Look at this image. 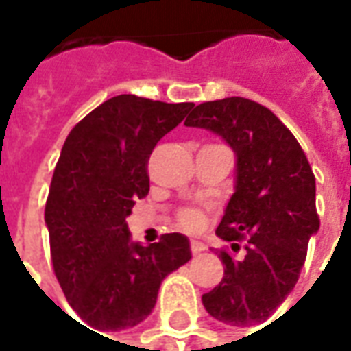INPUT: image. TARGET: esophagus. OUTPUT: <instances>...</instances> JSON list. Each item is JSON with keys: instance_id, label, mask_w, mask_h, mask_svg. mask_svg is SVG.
<instances>
[{"instance_id": "1", "label": "esophagus", "mask_w": 351, "mask_h": 351, "mask_svg": "<svg viewBox=\"0 0 351 351\" xmlns=\"http://www.w3.org/2000/svg\"><path fill=\"white\" fill-rule=\"evenodd\" d=\"M203 250H205V244L199 243V241H191V254L193 256H199Z\"/></svg>"}]
</instances>
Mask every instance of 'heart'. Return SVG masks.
Instances as JSON below:
<instances>
[{"mask_svg": "<svg viewBox=\"0 0 351 351\" xmlns=\"http://www.w3.org/2000/svg\"><path fill=\"white\" fill-rule=\"evenodd\" d=\"M203 213L201 210H195V208H188V210H182L180 213V226L188 231H197L203 226Z\"/></svg>", "mask_w": 351, "mask_h": 351, "instance_id": "obj_1", "label": "heart"}]
</instances>
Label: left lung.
I'll return each instance as SVG.
<instances>
[{"label":"left lung","instance_id":"left-lung-1","mask_svg":"<svg viewBox=\"0 0 351 351\" xmlns=\"http://www.w3.org/2000/svg\"><path fill=\"white\" fill-rule=\"evenodd\" d=\"M184 125L213 131L235 154V191L216 235L233 248L248 239L243 259L220 252L223 278L203 306L233 327L265 322L291 293L319 229L308 160L269 108L244 97L201 103Z\"/></svg>","mask_w":351,"mask_h":351}]
</instances>
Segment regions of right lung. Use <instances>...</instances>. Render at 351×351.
Instances as JSON below:
<instances>
[{
	"mask_svg": "<svg viewBox=\"0 0 351 351\" xmlns=\"http://www.w3.org/2000/svg\"><path fill=\"white\" fill-rule=\"evenodd\" d=\"M191 107L122 93L93 108L65 138L45 223L65 299L95 331L145 322L163 278L191 259L188 237L169 233L143 246L125 223L150 190L146 163L154 146Z\"/></svg>",
	"mask_w": 351,
	"mask_h": 351,
	"instance_id": "1",
	"label": "right lung"
}]
</instances>
